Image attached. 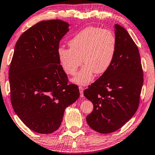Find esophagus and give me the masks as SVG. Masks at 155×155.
<instances>
[{
  "label": "esophagus",
  "instance_id": "34e87169",
  "mask_svg": "<svg viewBox=\"0 0 155 155\" xmlns=\"http://www.w3.org/2000/svg\"><path fill=\"white\" fill-rule=\"evenodd\" d=\"M79 90H80V94H81V96L83 97V88L80 86L79 87Z\"/></svg>",
  "mask_w": 155,
  "mask_h": 155
}]
</instances>
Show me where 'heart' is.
<instances>
[{
	"label": "heart",
	"instance_id": "obj_1",
	"mask_svg": "<svg viewBox=\"0 0 155 155\" xmlns=\"http://www.w3.org/2000/svg\"><path fill=\"white\" fill-rule=\"evenodd\" d=\"M117 39L110 30L87 27L68 41L70 48L59 47L57 56L64 71L74 75L82 62L85 64L72 81L85 85L93 80L94 74L106 72L114 62L117 51Z\"/></svg>",
	"mask_w": 155,
	"mask_h": 155
}]
</instances>
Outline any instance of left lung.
<instances>
[{
    "instance_id": "left-lung-1",
    "label": "left lung",
    "mask_w": 155,
    "mask_h": 155,
    "mask_svg": "<svg viewBox=\"0 0 155 155\" xmlns=\"http://www.w3.org/2000/svg\"><path fill=\"white\" fill-rule=\"evenodd\" d=\"M117 51L114 62L106 72L84 91L94 104L86 120L100 133L115 132L137 111L143 78L137 45L127 31L115 25Z\"/></svg>"
}]
</instances>
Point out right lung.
I'll list each match as a JSON object with an SVG mask.
<instances>
[{"instance_id": "right-lung-1", "label": "right lung", "mask_w": 155, "mask_h": 155, "mask_svg": "<svg viewBox=\"0 0 155 155\" xmlns=\"http://www.w3.org/2000/svg\"><path fill=\"white\" fill-rule=\"evenodd\" d=\"M68 27L61 20L32 26L17 41L10 65L13 109L28 128L41 134L58 129L65 108L80 95L78 86L68 82L57 56Z\"/></svg>"}]
</instances>
